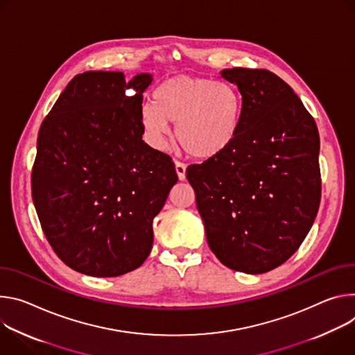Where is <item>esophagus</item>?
Instances as JSON below:
<instances>
[{"label": "esophagus", "mask_w": 355, "mask_h": 355, "mask_svg": "<svg viewBox=\"0 0 355 355\" xmlns=\"http://www.w3.org/2000/svg\"><path fill=\"white\" fill-rule=\"evenodd\" d=\"M175 169H176L179 180H184L186 179V165L182 164V162H176L175 164Z\"/></svg>", "instance_id": "34e87169"}]
</instances>
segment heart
<instances>
[{"instance_id": "obj_1", "label": "heart", "mask_w": 355, "mask_h": 355, "mask_svg": "<svg viewBox=\"0 0 355 355\" xmlns=\"http://www.w3.org/2000/svg\"><path fill=\"white\" fill-rule=\"evenodd\" d=\"M241 111V96L232 85L182 74L155 89L152 104L142 107L139 118L155 148H165L168 123H176L175 138L183 150L198 159H210L232 144Z\"/></svg>"}]
</instances>
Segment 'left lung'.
I'll use <instances>...</instances> for the list:
<instances>
[{"label": "left lung", "mask_w": 355, "mask_h": 355, "mask_svg": "<svg viewBox=\"0 0 355 355\" xmlns=\"http://www.w3.org/2000/svg\"><path fill=\"white\" fill-rule=\"evenodd\" d=\"M239 87L232 144L186 176L209 247L223 265L263 273L288 261L318 216L320 138L313 116L281 77L263 69L220 71Z\"/></svg>", "instance_id": "obj_1"}]
</instances>
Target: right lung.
I'll return each mask as SVG.
<instances>
[{
    "label": "right lung",
    "mask_w": 355,
    "mask_h": 355,
    "mask_svg": "<svg viewBox=\"0 0 355 355\" xmlns=\"http://www.w3.org/2000/svg\"><path fill=\"white\" fill-rule=\"evenodd\" d=\"M149 73L73 77L37 134L32 199L56 255L97 278L141 266L152 221L178 182L164 152L142 141V94Z\"/></svg>",
    "instance_id": "1"
}]
</instances>
